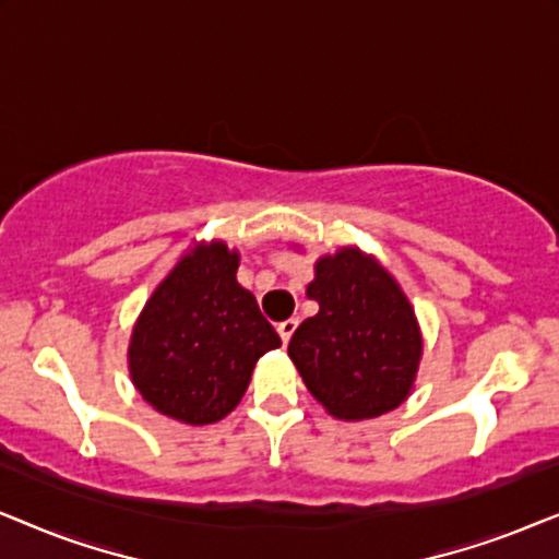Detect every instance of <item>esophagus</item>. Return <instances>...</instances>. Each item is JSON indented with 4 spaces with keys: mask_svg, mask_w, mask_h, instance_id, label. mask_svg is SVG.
Masks as SVG:
<instances>
[{
    "mask_svg": "<svg viewBox=\"0 0 559 559\" xmlns=\"http://www.w3.org/2000/svg\"><path fill=\"white\" fill-rule=\"evenodd\" d=\"M295 328H297V320H285V323L277 325V333H280L282 343H289V338H293V333H295Z\"/></svg>",
    "mask_w": 559,
    "mask_h": 559,
    "instance_id": "1",
    "label": "esophagus"
}]
</instances>
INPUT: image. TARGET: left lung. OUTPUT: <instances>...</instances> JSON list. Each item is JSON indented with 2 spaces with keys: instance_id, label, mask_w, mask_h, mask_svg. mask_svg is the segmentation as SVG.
<instances>
[{
  "instance_id": "obj_1",
  "label": "left lung",
  "mask_w": 559,
  "mask_h": 559,
  "mask_svg": "<svg viewBox=\"0 0 559 559\" xmlns=\"http://www.w3.org/2000/svg\"><path fill=\"white\" fill-rule=\"evenodd\" d=\"M305 295L318 316L302 320L287 354L308 392L346 423L400 407L415 389L423 331L394 274L373 254L341 247L318 259Z\"/></svg>"
}]
</instances>
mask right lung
<instances>
[{
  "label": "right lung",
  "instance_id": "1",
  "mask_svg": "<svg viewBox=\"0 0 559 559\" xmlns=\"http://www.w3.org/2000/svg\"><path fill=\"white\" fill-rule=\"evenodd\" d=\"M239 251L201 241L152 289L129 335V377L142 400L182 425L236 409L251 371L282 341L236 280Z\"/></svg>",
  "mask_w": 559,
  "mask_h": 559
}]
</instances>
